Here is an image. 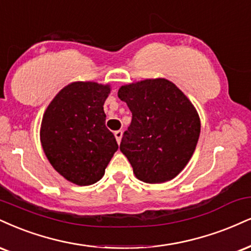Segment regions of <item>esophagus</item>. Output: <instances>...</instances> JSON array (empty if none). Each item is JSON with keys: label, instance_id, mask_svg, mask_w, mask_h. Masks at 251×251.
<instances>
[{"label": "esophagus", "instance_id": "34e87169", "mask_svg": "<svg viewBox=\"0 0 251 251\" xmlns=\"http://www.w3.org/2000/svg\"><path fill=\"white\" fill-rule=\"evenodd\" d=\"M114 137L117 139V143L120 144V141H122V138H123V131H116L114 132Z\"/></svg>", "mask_w": 251, "mask_h": 251}]
</instances>
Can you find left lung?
<instances>
[{
    "label": "left lung",
    "mask_w": 251,
    "mask_h": 251,
    "mask_svg": "<svg viewBox=\"0 0 251 251\" xmlns=\"http://www.w3.org/2000/svg\"><path fill=\"white\" fill-rule=\"evenodd\" d=\"M118 97L132 112L120 151L135 176L147 183L172 180L188 164L200 137L195 107L164 78L124 85Z\"/></svg>",
    "instance_id": "8db88e82"
}]
</instances>
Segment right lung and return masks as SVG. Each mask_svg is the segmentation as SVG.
<instances>
[{
  "mask_svg": "<svg viewBox=\"0 0 251 251\" xmlns=\"http://www.w3.org/2000/svg\"><path fill=\"white\" fill-rule=\"evenodd\" d=\"M110 85L76 81L58 92L45 111L41 143L52 167L79 186L96 183L118 150L105 125Z\"/></svg>",
  "mask_w": 251,
  "mask_h": 251,
  "instance_id": "1",
  "label": "right lung"
}]
</instances>
